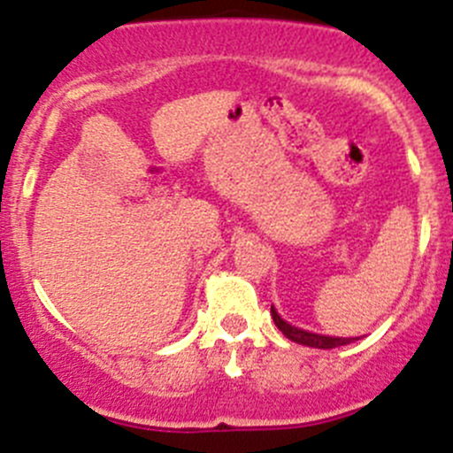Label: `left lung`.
I'll list each match as a JSON object with an SVG mask.
<instances>
[{
    "instance_id": "left-lung-1",
    "label": "left lung",
    "mask_w": 453,
    "mask_h": 453,
    "mask_svg": "<svg viewBox=\"0 0 453 453\" xmlns=\"http://www.w3.org/2000/svg\"><path fill=\"white\" fill-rule=\"evenodd\" d=\"M272 318H273V324L282 331V335H285L287 340L296 342V344L311 346V349H337V346H346L350 344V342H355V337H328V335H318V333H311V331H303V328L298 326H291L289 322H285V319L278 315V311L273 307H272Z\"/></svg>"
}]
</instances>
